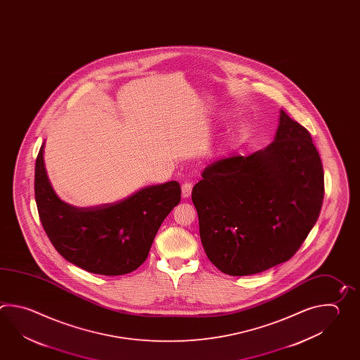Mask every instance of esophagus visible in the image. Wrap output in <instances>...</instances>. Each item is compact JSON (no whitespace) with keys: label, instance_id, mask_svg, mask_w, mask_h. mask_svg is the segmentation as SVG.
I'll list each match as a JSON object with an SVG mask.
<instances>
[{"label":"esophagus","instance_id":"34e87169","mask_svg":"<svg viewBox=\"0 0 360 360\" xmlns=\"http://www.w3.org/2000/svg\"><path fill=\"white\" fill-rule=\"evenodd\" d=\"M192 192V184L191 182H184L182 184V196L184 198H190Z\"/></svg>","mask_w":360,"mask_h":360}]
</instances>
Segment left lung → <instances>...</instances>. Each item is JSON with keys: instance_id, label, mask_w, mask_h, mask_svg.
Returning a JSON list of instances; mask_svg holds the SVG:
<instances>
[{"instance_id": "obj_1", "label": "left lung", "mask_w": 360, "mask_h": 360, "mask_svg": "<svg viewBox=\"0 0 360 360\" xmlns=\"http://www.w3.org/2000/svg\"><path fill=\"white\" fill-rule=\"evenodd\" d=\"M323 195L322 162L311 136L281 110L271 145L212 162L193 186L206 255L229 276L285 263L314 227Z\"/></svg>"}]
</instances>
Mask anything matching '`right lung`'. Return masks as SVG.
I'll list each match as a JSON object with an SVG mask.
<instances>
[{"instance_id":"right-lung-1","label":"right lung","mask_w":360,"mask_h":360,"mask_svg":"<svg viewBox=\"0 0 360 360\" xmlns=\"http://www.w3.org/2000/svg\"><path fill=\"white\" fill-rule=\"evenodd\" d=\"M44 147L36 160L34 195L53 248L72 264L96 274L136 271L146 260L162 220L179 204V184L147 186L112 204L77 207L53 191L44 169Z\"/></svg>"}]
</instances>
